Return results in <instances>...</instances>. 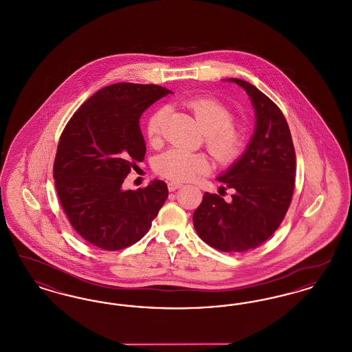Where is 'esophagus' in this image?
<instances>
[{
    "label": "esophagus",
    "mask_w": 352,
    "mask_h": 352,
    "mask_svg": "<svg viewBox=\"0 0 352 352\" xmlns=\"http://www.w3.org/2000/svg\"><path fill=\"white\" fill-rule=\"evenodd\" d=\"M181 187H182V184H177V182H168V191H175V190H178Z\"/></svg>",
    "instance_id": "1"
}]
</instances>
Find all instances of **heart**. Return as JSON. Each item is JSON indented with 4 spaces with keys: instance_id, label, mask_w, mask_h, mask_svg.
<instances>
[{
    "instance_id": "b5f03b06",
    "label": "heart",
    "mask_w": 352,
    "mask_h": 352,
    "mask_svg": "<svg viewBox=\"0 0 352 352\" xmlns=\"http://www.w3.org/2000/svg\"><path fill=\"white\" fill-rule=\"evenodd\" d=\"M184 105L194 113L206 132L204 144L215 161L221 165L234 162L244 148L245 134L234 124L232 111L223 102L206 96L184 101ZM168 113V107H161L148 118L146 137L151 144L161 138ZM154 170L173 182H186L206 174L210 170V162L203 153L173 148L155 160Z\"/></svg>"
}]
</instances>
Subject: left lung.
Wrapping results in <instances>:
<instances>
[{"instance_id": "obj_1", "label": "left lung", "mask_w": 352, "mask_h": 352, "mask_svg": "<svg viewBox=\"0 0 352 352\" xmlns=\"http://www.w3.org/2000/svg\"><path fill=\"white\" fill-rule=\"evenodd\" d=\"M251 98L256 129L241 158L218 179L232 190L226 201L204 192L192 221L210 247L227 253L251 251L283 223L294 191L296 151L281 109L253 84L231 78Z\"/></svg>"}]
</instances>
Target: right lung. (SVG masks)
<instances>
[{
  "mask_svg": "<svg viewBox=\"0 0 352 352\" xmlns=\"http://www.w3.org/2000/svg\"><path fill=\"white\" fill-rule=\"evenodd\" d=\"M170 91L155 84L116 83L99 89L69 118L54 161L55 188L72 228L104 251L128 248L151 230L168 199V184L121 186L146 146L140 118Z\"/></svg>",
  "mask_w": 352,
  "mask_h": 352,
  "instance_id": "1",
  "label": "right lung"
}]
</instances>
